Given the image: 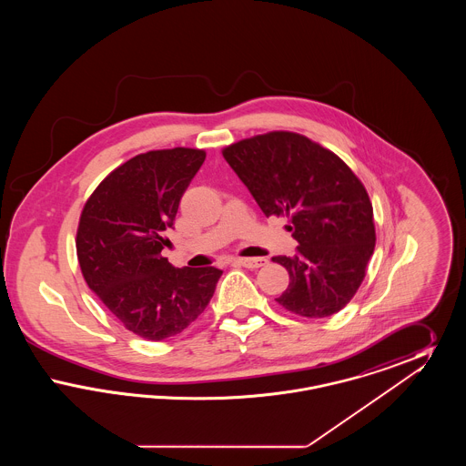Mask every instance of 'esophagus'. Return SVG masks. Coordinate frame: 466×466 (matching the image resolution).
<instances>
[{"label":"esophagus","instance_id":"1","mask_svg":"<svg viewBox=\"0 0 466 466\" xmlns=\"http://www.w3.org/2000/svg\"><path fill=\"white\" fill-rule=\"evenodd\" d=\"M236 262L246 268H258L267 264L266 258H236Z\"/></svg>","mask_w":466,"mask_h":466}]
</instances>
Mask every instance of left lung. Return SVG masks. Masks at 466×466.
<instances>
[{"mask_svg":"<svg viewBox=\"0 0 466 466\" xmlns=\"http://www.w3.org/2000/svg\"><path fill=\"white\" fill-rule=\"evenodd\" d=\"M223 158L266 217H289L293 257H272L289 270L276 300L299 316L325 318L360 289L374 253L376 228L369 194L330 150L295 133H268L234 143Z\"/></svg>","mask_w":466,"mask_h":466,"instance_id":"left-lung-1","label":"left lung"}]
</instances>
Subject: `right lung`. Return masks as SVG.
<instances>
[{"label": "right lung", "instance_id": "obj_1", "mask_svg": "<svg viewBox=\"0 0 466 466\" xmlns=\"http://www.w3.org/2000/svg\"><path fill=\"white\" fill-rule=\"evenodd\" d=\"M206 158L202 150L141 154L101 181L84 206L76 255L89 289L127 330L164 340L209 304L223 270L173 267L162 249L181 196Z\"/></svg>", "mask_w": 466, "mask_h": 466}]
</instances>
